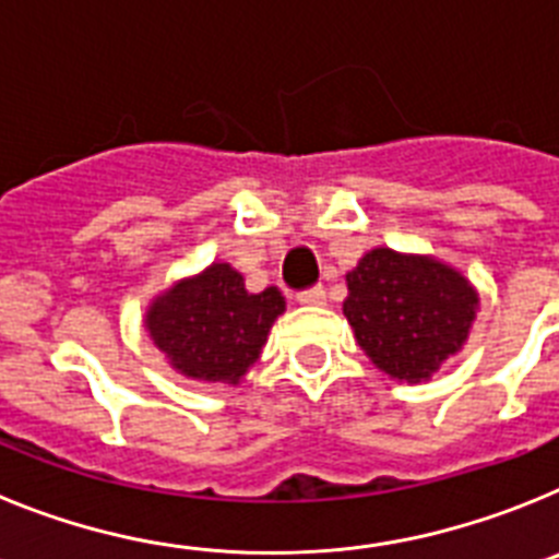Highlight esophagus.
Returning <instances> with one entry per match:
<instances>
[{
	"label": "esophagus",
	"mask_w": 559,
	"mask_h": 559,
	"mask_svg": "<svg viewBox=\"0 0 559 559\" xmlns=\"http://www.w3.org/2000/svg\"><path fill=\"white\" fill-rule=\"evenodd\" d=\"M324 299H328V294H324L322 285H316V288H308V290H302V294H296V302L308 305V308H319V305H324Z\"/></svg>",
	"instance_id": "obj_1"
}]
</instances>
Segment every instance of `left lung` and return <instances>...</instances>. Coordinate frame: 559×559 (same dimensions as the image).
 Returning a JSON list of instances; mask_svg holds the SVG:
<instances>
[{"mask_svg":"<svg viewBox=\"0 0 559 559\" xmlns=\"http://www.w3.org/2000/svg\"><path fill=\"white\" fill-rule=\"evenodd\" d=\"M344 316L358 347L394 380H428L462 349L478 290L437 257L372 249L347 271Z\"/></svg>","mask_w":559,"mask_h":559,"instance_id":"left-lung-1","label":"left lung"}]
</instances>
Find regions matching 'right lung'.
I'll use <instances>...</instances> for the list:
<instances>
[{
    "instance_id": "obj_1",
    "label": "right lung",
    "mask_w": 559,
    "mask_h": 559,
    "mask_svg": "<svg viewBox=\"0 0 559 559\" xmlns=\"http://www.w3.org/2000/svg\"><path fill=\"white\" fill-rule=\"evenodd\" d=\"M283 310L285 296L274 285L249 294L240 271L212 263L156 296L145 330L185 378L237 386L257 364Z\"/></svg>"
}]
</instances>
